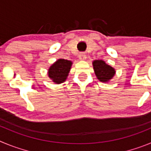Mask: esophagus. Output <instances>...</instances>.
I'll list each match as a JSON object with an SVG mask.
<instances>
[{
  "label": "esophagus",
  "mask_w": 151,
  "mask_h": 151,
  "mask_svg": "<svg viewBox=\"0 0 151 151\" xmlns=\"http://www.w3.org/2000/svg\"><path fill=\"white\" fill-rule=\"evenodd\" d=\"M78 58L81 60H85V59H86V54L85 53H80L79 55H78Z\"/></svg>",
  "instance_id": "34e87169"
}]
</instances>
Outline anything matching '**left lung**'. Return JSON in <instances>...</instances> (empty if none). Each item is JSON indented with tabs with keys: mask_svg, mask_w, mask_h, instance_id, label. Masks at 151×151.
<instances>
[{
	"mask_svg": "<svg viewBox=\"0 0 151 151\" xmlns=\"http://www.w3.org/2000/svg\"><path fill=\"white\" fill-rule=\"evenodd\" d=\"M93 67L97 79L102 82H109L116 73L115 69L101 60L93 61Z\"/></svg>",
	"mask_w": 151,
	"mask_h": 151,
	"instance_id": "left-lung-1",
	"label": "left lung"
}]
</instances>
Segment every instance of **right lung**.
Masks as SVG:
<instances>
[{
  "mask_svg": "<svg viewBox=\"0 0 151 151\" xmlns=\"http://www.w3.org/2000/svg\"><path fill=\"white\" fill-rule=\"evenodd\" d=\"M72 61L64 59L57 60L48 69V76L56 84L64 82L67 78L72 66Z\"/></svg>",
  "mask_w": 151,
  "mask_h": 151,
  "instance_id": "right-lung-1",
  "label": "right lung"
}]
</instances>
